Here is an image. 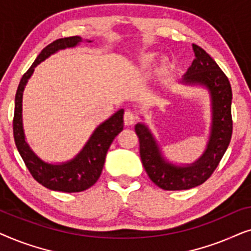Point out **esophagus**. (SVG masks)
I'll use <instances>...</instances> for the list:
<instances>
[{
    "label": "esophagus",
    "mask_w": 251,
    "mask_h": 251,
    "mask_svg": "<svg viewBox=\"0 0 251 251\" xmlns=\"http://www.w3.org/2000/svg\"><path fill=\"white\" fill-rule=\"evenodd\" d=\"M123 120H125L126 126H132L136 122V116L131 111H126L125 115H123Z\"/></svg>",
    "instance_id": "obj_1"
}]
</instances>
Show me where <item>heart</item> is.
<instances>
[{"label":"heart","instance_id":"b5f03b06","mask_svg":"<svg viewBox=\"0 0 251 251\" xmlns=\"http://www.w3.org/2000/svg\"><path fill=\"white\" fill-rule=\"evenodd\" d=\"M154 59V56L153 54H149V56H147L146 58H145V60L146 61H152ZM163 68H167V64L166 63H163V66H162Z\"/></svg>","mask_w":251,"mask_h":251}]
</instances>
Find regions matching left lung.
Segmentation results:
<instances>
[{"label": "left lung", "mask_w": 251, "mask_h": 251, "mask_svg": "<svg viewBox=\"0 0 251 251\" xmlns=\"http://www.w3.org/2000/svg\"><path fill=\"white\" fill-rule=\"evenodd\" d=\"M193 50L195 59L184 75L183 83L204 85L210 92L212 106L210 137L202 156L191 166H175L164 160L149 128L144 123L135 126L145 171L154 184L166 191L188 190L203 184L218 167L232 137V89L228 78L202 48L193 44Z\"/></svg>", "instance_id": "1"}]
</instances>
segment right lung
Here are the masks:
<instances>
[{
    "instance_id": "add662e5",
    "label": "right lung",
    "mask_w": 251,
    "mask_h": 251,
    "mask_svg": "<svg viewBox=\"0 0 251 251\" xmlns=\"http://www.w3.org/2000/svg\"><path fill=\"white\" fill-rule=\"evenodd\" d=\"M82 42L80 36L58 39L47 46L34 61L19 82L15 98L13 115V137L17 150L25 162L27 169L37 183L52 191L75 193L91 187L100 177L105 163L106 153L116 136L123 130V109H120L108 120L102 122L92 133L83 150L73 160L61 164L47 163L40 159L25 140L22 120L23 91L33 74L34 68L58 50L73 48Z\"/></svg>"
}]
</instances>
